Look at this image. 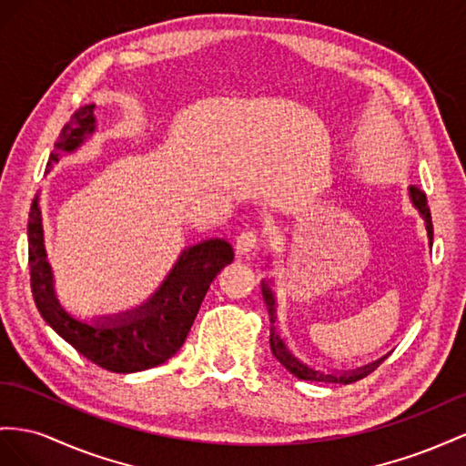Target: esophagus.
I'll list each match as a JSON object with an SVG mask.
<instances>
[{
    "label": "esophagus",
    "mask_w": 466,
    "mask_h": 466,
    "mask_svg": "<svg viewBox=\"0 0 466 466\" xmlns=\"http://www.w3.org/2000/svg\"><path fill=\"white\" fill-rule=\"evenodd\" d=\"M258 246H259V236L256 232H242L236 238V251L240 256L251 258L256 254Z\"/></svg>",
    "instance_id": "1"
}]
</instances>
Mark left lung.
Wrapping results in <instances>:
<instances>
[{
	"label": "left lung",
	"mask_w": 466,
	"mask_h": 466,
	"mask_svg": "<svg viewBox=\"0 0 466 466\" xmlns=\"http://www.w3.org/2000/svg\"><path fill=\"white\" fill-rule=\"evenodd\" d=\"M410 195V201L414 205V208L420 212V217L425 222V230H428V240H430V248L433 246V224H431V212L428 207V198L425 195L416 189V187H410L408 189ZM261 295L265 300V307L269 310V320H271V328H269V345H271V351L275 355V359L279 363H281L290 375H295L297 379L302 380H316V382H339V384H350L355 382L359 379L367 377L370 370H375L384 359L389 355H384L377 361L363 365V367H357L353 370H324V369H318L312 367L309 363H304L302 359L292 351L290 348H287L285 339L279 336V328H277V297H275V290L271 289V281H261Z\"/></svg>",
	"instance_id": "1"
}]
</instances>
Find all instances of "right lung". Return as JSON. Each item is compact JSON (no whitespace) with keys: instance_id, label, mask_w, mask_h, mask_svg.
Instances as JSON below:
<instances>
[{"instance_id":"obj_1","label":"right lung","mask_w":466,"mask_h":466,"mask_svg":"<svg viewBox=\"0 0 466 466\" xmlns=\"http://www.w3.org/2000/svg\"><path fill=\"white\" fill-rule=\"evenodd\" d=\"M96 105L79 107L64 125L46 171L64 156L82 148L96 135ZM41 195H35L29 212V269L38 312L56 334L91 363L111 373H137L166 363L187 338L201 302L224 265L232 263L234 249L224 238H210L185 248L174 268L152 295L135 309L82 320L64 309L55 289V273L46 256L41 215Z\"/></svg>"}]
</instances>
